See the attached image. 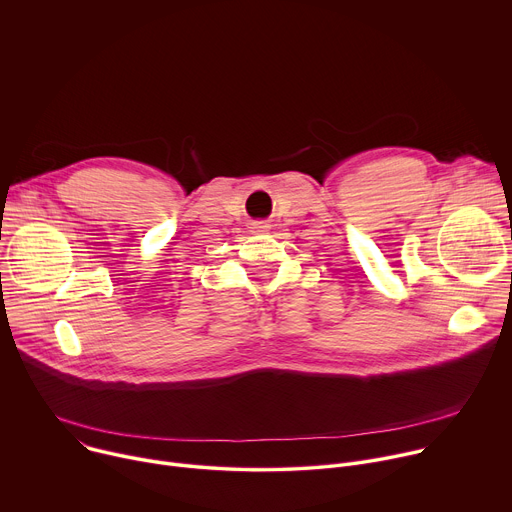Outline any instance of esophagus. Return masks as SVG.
<instances>
[{
  "mask_svg": "<svg viewBox=\"0 0 512 512\" xmlns=\"http://www.w3.org/2000/svg\"><path fill=\"white\" fill-rule=\"evenodd\" d=\"M253 229H257V231H263V229H267V225L265 223H255V227Z\"/></svg>",
  "mask_w": 512,
  "mask_h": 512,
  "instance_id": "obj_1",
  "label": "esophagus"
}]
</instances>
